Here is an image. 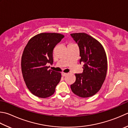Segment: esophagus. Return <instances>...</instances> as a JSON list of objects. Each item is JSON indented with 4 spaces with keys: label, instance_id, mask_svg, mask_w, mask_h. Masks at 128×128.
I'll use <instances>...</instances> for the list:
<instances>
[{
    "label": "esophagus",
    "instance_id": "esophagus-1",
    "mask_svg": "<svg viewBox=\"0 0 128 128\" xmlns=\"http://www.w3.org/2000/svg\"><path fill=\"white\" fill-rule=\"evenodd\" d=\"M67 75V73H66V72H62V76H66Z\"/></svg>",
    "mask_w": 128,
    "mask_h": 128
}]
</instances>
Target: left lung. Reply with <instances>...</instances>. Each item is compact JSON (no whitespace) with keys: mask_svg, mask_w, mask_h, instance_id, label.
I'll list each match as a JSON object with an SVG mask.
<instances>
[{"mask_svg":"<svg viewBox=\"0 0 128 128\" xmlns=\"http://www.w3.org/2000/svg\"><path fill=\"white\" fill-rule=\"evenodd\" d=\"M78 45L80 63L84 62L83 72L76 74V80L70 86L72 92L82 98L96 94L100 89L106 79L107 72V58L102 45L84 32L71 34Z\"/></svg>","mask_w":128,"mask_h":128,"instance_id":"obj_1","label":"left lung"}]
</instances>
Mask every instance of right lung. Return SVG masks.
Masks as SVG:
<instances>
[{"label":"right lung","instance_id":"1","mask_svg":"<svg viewBox=\"0 0 128 128\" xmlns=\"http://www.w3.org/2000/svg\"><path fill=\"white\" fill-rule=\"evenodd\" d=\"M64 37L59 33L42 32L32 37L25 47L21 62L22 76L34 96L46 98L54 93L61 73L48 69L46 64L53 63V49Z\"/></svg>","mask_w":128,"mask_h":128}]
</instances>
